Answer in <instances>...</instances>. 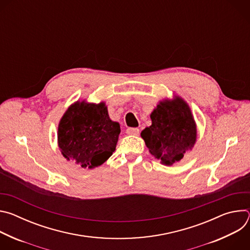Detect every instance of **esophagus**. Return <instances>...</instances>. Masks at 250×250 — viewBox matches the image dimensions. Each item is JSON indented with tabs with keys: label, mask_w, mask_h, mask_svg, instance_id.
I'll list each match as a JSON object with an SVG mask.
<instances>
[{
	"label": "esophagus",
	"mask_w": 250,
	"mask_h": 250,
	"mask_svg": "<svg viewBox=\"0 0 250 250\" xmlns=\"http://www.w3.org/2000/svg\"><path fill=\"white\" fill-rule=\"evenodd\" d=\"M126 133L128 135H137L139 133V129L136 127H128L126 129Z\"/></svg>",
	"instance_id": "obj_1"
}]
</instances>
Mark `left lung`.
<instances>
[{"instance_id": "left-lung-1", "label": "left lung", "mask_w": 250, "mask_h": 250, "mask_svg": "<svg viewBox=\"0 0 250 250\" xmlns=\"http://www.w3.org/2000/svg\"><path fill=\"white\" fill-rule=\"evenodd\" d=\"M151 125L141 131L149 152L166 166L179 162L192 149L197 126L190 106L180 97L160 101L150 115Z\"/></svg>"}]
</instances>
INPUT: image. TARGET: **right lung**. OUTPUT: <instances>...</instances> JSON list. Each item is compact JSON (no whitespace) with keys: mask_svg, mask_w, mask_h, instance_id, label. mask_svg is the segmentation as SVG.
<instances>
[{"mask_svg":"<svg viewBox=\"0 0 250 250\" xmlns=\"http://www.w3.org/2000/svg\"><path fill=\"white\" fill-rule=\"evenodd\" d=\"M121 132L104 102L77 101L64 113L58 125L57 141L62 155L82 168H95L116 150Z\"/></svg>","mask_w":250,"mask_h":250,"instance_id":"right-lung-1","label":"right lung"}]
</instances>
